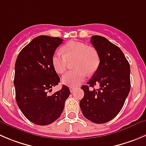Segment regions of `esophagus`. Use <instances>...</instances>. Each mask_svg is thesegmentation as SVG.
<instances>
[{"mask_svg":"<svg viewBox=\"0 0 146 146\" xmlns=\"http://www.w3.org/2000/svg\"><path fill=\"white\" fill-rule=\"evenodd\" d=\"M75 90H76V88H73V87H70V92H71V93H73Z\"/></svg>","mask_w":146,"mask_h":146,"instance_id":"obj_1","label":"esophagus"}]
</instances>
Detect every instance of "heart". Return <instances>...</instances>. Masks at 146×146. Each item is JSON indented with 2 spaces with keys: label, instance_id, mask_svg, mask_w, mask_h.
<instances>
[{
  "label": "heart",
  "instance_id": "heart-1",
  "mask_svg": "<svg viewBox=\"0 0 146 146\" xmlns=\"http://www.w3.org/2000/svg\"><path fill=\"white\" fill-rule=\"evenodd\" d=\"M62 51L56 52L52 56V65L56 73L63 74L67 70L69 63H73L76 70L68 72L62 78V83L70 87H77L92 75L100 65V56L95 48L85 43L70 40L62 47Z\"/></svg>",
  "mask_w": 146,
  "mask_h": 146
}]
</instances>
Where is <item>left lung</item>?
<instances>
[{
  "mask_svg": "<svg viewBox=\"0 0 146 146\" xmlns=\"http://www.w3.org/2000/svg\"><path fill=\"white\" fill-rule=\"evenodd\" d=\"M92 45L100 56V65L86 86L80 107L85 118L95 123H105L121 111L131 89L130 64L122 50L100 35H93ZM99 84L97 90L89 87Z\"/></svg>",
  "mask_w": 146,
  "mask_h": 146,
  "instance_id": "1",
  "label": "left lung"
}]
</instances>
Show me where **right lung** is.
<instances>
[{
	"label": "right lung",
	"mask_w": 146,
	"mask_h": 146,
	"mask_svg": "<svg viewBox=\"0 0 146 146\" xmlns=\"http://www.w3.org/2000/svg\"><path fill=\"white\" fill-rule=\"evenodd\" d=\"M63 40L58 37L38 36L21 50L15 61L17 104L25 118L36 125H49L56 121L70 93L63 85L59 91L48 94L60 82L52 65V56Z\"/></svg>",
	"instance_id": "obj_1"
}]
</instances>
